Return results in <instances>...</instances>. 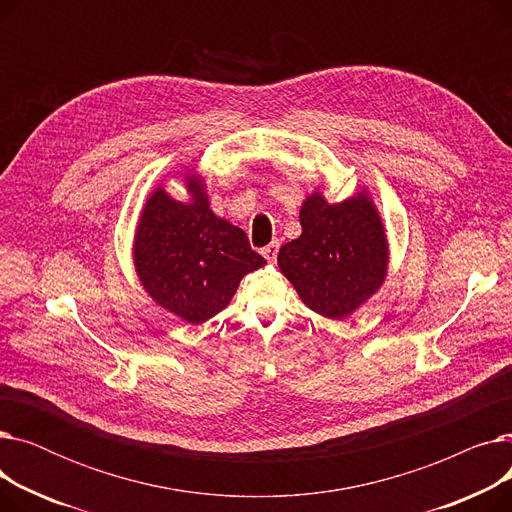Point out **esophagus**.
<instances>
[{
  "label": "esophagus",
  "mask_w": 512,
  "mask_h": 512,
  "mask_svg": "<svg viewBox=\"0 0 512 512\" xmlns=\"http://www.w3.org/2000/svg\"><path fill=\"white\" fill-rule=\"evenodd\" d=\"M278 251H280V242H270V245L261 249V255L267 259V263H274L278 259Z\"/></svg>",
  "instance_id": "1"
}]
</instances>
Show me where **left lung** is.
Wrapping results in <instances>:
<instances>
[{
    "mask_svg": "<svg viewBox=\"0 0 512 512\" xmlns=\"http://www.w3.org/2000/svg\"><path fill=\"white\" fill-rule=\"evenodd\" d=\"M303 232L280 249L278 265L301 301L330 319L351 317L388 276V238L367 191L342 203L311 193L301 205Z\"/></svg>",
    "mask_w": 512,
    "mask_h": 512,
    "instance_id": "8db88e82",
    "label": "left lung"
}]
</instances>
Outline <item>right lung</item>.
I'll return each instance as SVG.
<instances>
[{
    "label": "right lung",
    "instance_id": "right-lung-1",
    "mask_svg": "<svg viewBox=\"0 0 512 512\" xmlns=\"http://www.w3.org/2000/svg\"><path fill=\"white\" fill-rule=\"evenodd\" d=\"M186 203L157 186L147 197L134 232V270L149 297L188 324L226 309L240 280L265 265L247 234L209 207L199 174H182Z\"/></svg>",
    "mask_w": 512,
    "mask_h": 512
}]
</instances>
